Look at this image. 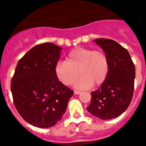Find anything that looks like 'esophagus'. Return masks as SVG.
<instances>
[{"instance_id":"34e87169","label":"esophagus","mask_w":146,"mask_h":146,"mask_svg":"<svg viewBox=\"0 0 146 146\" xmlns=\"http://www.w3.org/2000/svg\"><path fill=\"white\" fill-rule=\"evenodd\" d=\"M74 94H75V95H79V94H80V91L75 90L74 91Z\"/></svg>"}]
</instances>
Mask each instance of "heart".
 Returning <instances> with one entry per match:
<instances>
[{"mask_svg": "<svg viewBox=\"0 0 146 146\" xmlns=\"http://www.w3.org/2000/svg\"><path fill=\"white\" fill-rule=\"evenodd\" d=\"M110 70V61L107 54L101 50L77 48L66 57V61L56 64V76L65 85H70L81 76L75 84L80 89L97 87L105 81Z\"/></svg>", "mask_w": 146, "mask_h": 146, "instance_id": "obj_1", "label": "heart"}]
</instances>
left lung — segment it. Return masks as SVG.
I'll use <instances>...</instances> for the list:
<instances>
[{"label":"left lung","mask_w":146,"mask_h":146,"mask_svg":"<svg viewBox=\"0 0 146 146\" xmlns=\"http://www.w3.org/2000/svg\"><path fill=\"white\" fill-rule=\"evenodd\" d=\"M93 42L108 56L110 70L105 81L91 92V102L87 110L102 120L112 119L124 112L131 102L135 66L129 51L115 41L97 39Z\"/></svg>","instance_id":"8db88e82"}]
</instances>
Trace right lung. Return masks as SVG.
<instances>
[{
  "instance_id": "obj_1",
  "label": "right lung",
  "mask_w": 146,
  "mask_h": 146,
  "mask_svg": "<svg viewBox=\"0 0 146 146\" xmlns=\"http://www.w3.org/2000/svg\"><path fill=\"white\" fill-rule=\"evenodd\" d=\"M61 46L51 42L35 46L18 61L12 78L13 102L25 121L49 128L61 120L73 91L56 76Z\"/></svg>"
}]
</instances>
